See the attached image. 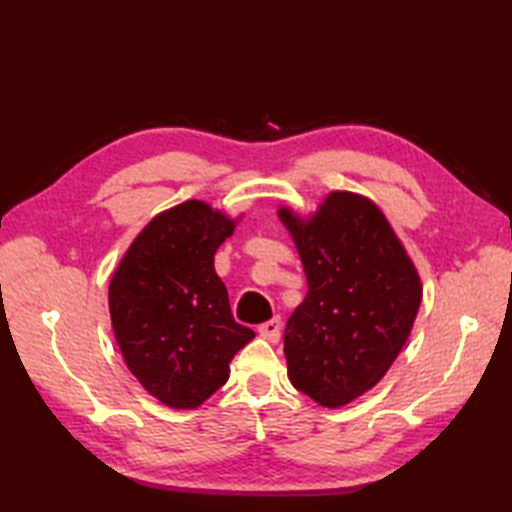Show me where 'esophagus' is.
<instances>
[{"label": "esophagus", "instance_id": "34e87169", "mask_svg": "<svg viewBox=\"0 0 512 512\" xmlns=\"http://www.w3.org/2000/svg\"><path fill=\"white\" fill-rule=\"evenodd\" d=\"M259 334H262L266 341L277 343L279 336H281V319L275 317V319H270V321L259 325Z\"/></svg>", "mask_w": 512, "mask_h": 512}]
</instances>
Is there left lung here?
I'll return each mask as SVG.
<instances>
[{"label":"left lung","instance_id":"obj_1","mask_svg":"<svg viewBox=\"0 0 512 512\" xmlns=\"http://www.w3.org/2000/svg\"><path fill=\"white\" fill-rule=\"evenodd\" d=\"M308 292L286 325L288 378L321 407L339 409L380 383L405 347L422 281L380 206L330 191L317 211L279 206Z\"/></svg>","mask_w":512,"mask_h":512}]
</instances>
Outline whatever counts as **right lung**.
<instances>
[{
	"instance_id": "obj_1",
	"label": "right lung",
	"mask_w": 512,
	"mask_h": 512,
	"mask_svg": "<svg viewBox=\"0 0 512 512\" xmlns=\"http://www.w3.org/2000/svg\"><path fill=\"white\" fill-rule=\"evenodd\" d=\"M244 213L231 217L187 200L151 217L110 279L118 350L149 396L198 409L231 374L233 356L255 339L235 323L215 253Z\"/></svg>"
}]
</instances>
